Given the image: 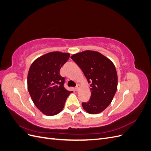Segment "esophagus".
Here are the masks:
<instances>
[{"instance_id": "esophagus-1", "label": "esophagus", "mask_w": 151, "mask_h": 151, "mask_svg": "<svg viewBox=\"0 0 151 151\" xmlns=\"http://www.w3.org/2000/svg\"><path fill=\"white\" fill-rule=\"evenodd\" d=\"M79 88H80V85H79V84H77V86H76V91H78L79 89Z\"/></svg>"}]
</instances>
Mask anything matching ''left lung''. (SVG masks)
Segmentation results:
<instances>
[{"instance_id": "1", "label": "left lung", "mask_w": 151, "mask_h": 151, "mask_svg": "<svg viewBox=\"0 0 151 151\" xmlns=\"http://www.w3.org/2000/svg\"><path fill=\"white\" fill-rule=\"evenodd\" d=\"M88 79L91 87L88 102L83 107L90 114L102 112L111 103L117 89L118 77L111 60L99 52L84 51L71 57Z\"/></svg>"}]
</instances>
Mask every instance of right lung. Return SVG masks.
Listing matches in <instances>:
<instances>
[{"label": "right lung", "mask_w": 151, "mask_h": 151, "mask_svg": "<svg viewBox=\"0 0 151 151\" xmlns=\"http://www.w3.org/2000/svg\"><path fill=\"white\" fill-rule=\"evenodd\" d=\"M70 54L50 52L32 63L28 72V89L35 106L45 115H57L64 107L72 91L64 88L65 77L60 74V68Z\"/></svg>", "instance_id": "obj_1"}]
</instances>
